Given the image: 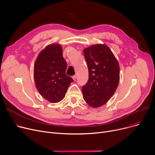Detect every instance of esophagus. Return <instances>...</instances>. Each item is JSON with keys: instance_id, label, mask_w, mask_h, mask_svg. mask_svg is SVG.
I'll return each mask as SVG.
<instances>
[{"instance_id": "obj_1", "label": "esophagus", "mask_w": 155, "mask_h": 155, "mask_svg": "<svg viewBox=\"0 0 155 155\" xmlns=\"http://www.w3.org/2000/svg\"><path fill=\"white\" fill-rule=\"evenodd\" d=\"M72 78H73V79L74 80H75L76 79H77V75H73V77H72Z\"/></svg>"}]
</instances>
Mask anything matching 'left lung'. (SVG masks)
Segmentation results:
<instances>
[{
	"label": "left lung",
	"mask_w": 155,
	"mask_h": 155,
	"mask_svg": "<svg viewBox=\"0 0 155 155\" xmlns=\"http://www.w3.org/2000/svg\"><path fill=\"white\" fill-rule=\"evenodd\" d=\"M84 54L88 69V80L82 87L85 101L92 107L105 104L114 94L119 82V65L105 45L85 48Z\"/></svg>",
	"instance_id": "1"
}]
</instances>
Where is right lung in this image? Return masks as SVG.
Here are the masks:
<instances>
[{
	"label": "right lung",
	"mask_w": 155,
	"mask_h": 155,
	"mask_svg": "<svg viewBox=\"0 0 155 155\" xmlns=\"http://www.w3.org/2000/svg\"><path fill=\"white\" fill-rule=\"evenodd\" d=\"M67 64L60 45H50L38 56L34 67L36 87L45 99L52 103L61 101L73 80L66 74Z\"/></svg>",
	"instance_id": "1"
}]
</instances>
